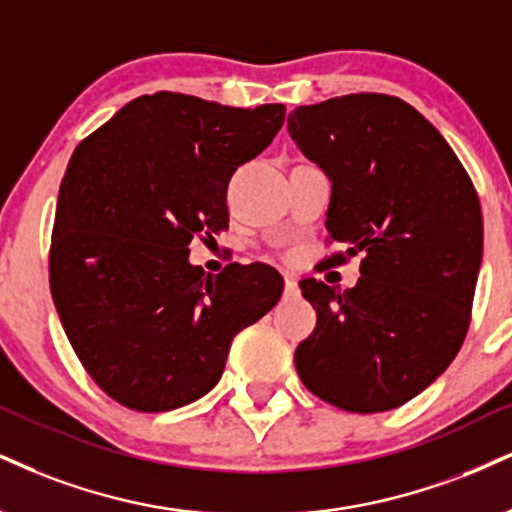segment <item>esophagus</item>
I'll return each instance as SVG.
<instances>
[{
    "instance_id": "obj_1",
    "label": "esophagus",
    "mask_w": 512,
    "mask_h": 512,
    "mask_svg": "<svg viewBox=\"0 0 512 512\" xmlns=\"http://www.w3.org/2000/svg\"><path fill=\"white\" fill-rule=\"evenodd\" d=\"M283 291H286V295H293V293H298V281H295L291 274H286V276H283Z\"/></svg>"
}]
</instances>
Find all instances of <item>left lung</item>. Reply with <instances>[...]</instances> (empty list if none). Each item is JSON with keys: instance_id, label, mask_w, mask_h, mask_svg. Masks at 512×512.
I'll use <instances>...</instances> for the list:
<instances>
[{"instance_id": "left-lung-1", "label": "left lung", "mask_w": 512, "mask_h": 512, "mask_svg": "<svg viewBox=\"0 0 512 512\" xmlns=\"http://www.w3.org/2000/svg\"><path fill=\"white\" fill-rule=\"evenodd\" d=\"M288 133L326 171V231L362 252L357 286L303 279L317 326L295 369L317 398L384 412L439 379L463 346L482 264V207L451 145L408 102L377 92L295 107Z\"/></svg>"}]
</instances>
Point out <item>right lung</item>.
I'll return each mask as SVG.
<instances>
[{"instance_id": "1", "label": "right lung", "mask_w": 512, "mask_h": 512, "mask_svg": "<svg viewBox=\"0 0 512 512\" xmlns=\"http://www.w3.org/2000/svg\"><path fill=\"white\" fill-rule=\"evenodd\" d=\"M286 107H224L181 92L131 100L76 147L59 188L49 288L95 384L138 412L212 391L231 341L279 303L267 264L205 276L195 236L229 226L226 188Z\"/></svg>"}]
</instances>
